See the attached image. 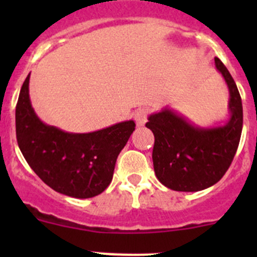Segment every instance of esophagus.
<instances>
[{
    "mask_svg": "<svg viewBox=\"0 0 257 257\" xmlns=\"http://www.w3.org/2000/svg\"><path fill=\"white\" fill-rule=\"evenodd\" d=\"M148 115H149V110L147 108H139L138 110H136V113H134V120H136L137 125L143 126L147 123Z\"/></svg>",
    "mask_w": 257,
    "mask_h": 257,
    "instance_id": "obj_1",
    "label": "esophagus"
}]
</instances>
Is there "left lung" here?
<instances>
[{
    "label": "left lung",
    "instance_id": "obj_1",
    "mask_svg": "<svg viewBox=\"0 0 257 257\" xmlns=\"http://www.w3.org/2000/svg\"><path fill=\"white\" fill-rule=\"evenodd\" d=\"M215 67L229 89L226 123L199 126L169 107L148 116L154 134L153 164L158 180L175 191H200L220 180L229 169L242 131V103L236 83L221 61Z\"/></svg>",
    "mask_w": 257,
    "mask_h": 257
}]
</instances>
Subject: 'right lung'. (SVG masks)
I'll return each mask as SVG.
<instances>
[{"instance_id":"1","label":"right lung","mask_w":257,"mask_h":257,"mask_svg":"<svg viewBox=\"0 0 257 257\" xmlns=\"http://www.w3.org/2000/svg\"><path fill=\"white\" fill-rule=\"evenodd\" d=\"M30 76L16 105L17 143L33 172L57 193L88 199L113 179L116 158L136 129L125 120L90 133H69L43 123L30 99Z\"/></svg>"}]
</instances>
